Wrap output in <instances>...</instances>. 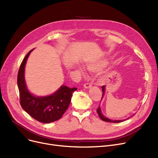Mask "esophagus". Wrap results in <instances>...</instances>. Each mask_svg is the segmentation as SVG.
<instances>
[{
	"instance_id": "obj_1",
	"label": "esophagus",
	"mask_w": 158,
	"mask_h": 158,
	"mask_svg": "<svg viewBox=\"0 0 158 158\" xmlns=\"http://www.w3.org/2000/svg\"><path fill=\"white\" fill-rule=\"evenodd\" d=\"M84 87L85 88H86V89H88V88L91 87H92V85H91V84H90V83H88V82H86V83L84 84Z\"/></svg>"
}]
</instances>
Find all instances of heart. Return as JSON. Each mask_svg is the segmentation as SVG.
Here are the masks:
<instances>
[{
    "label": "heart",
    "mask_w": 158,
    "mask_h": 158,
    "mask_svg": "<svg viewBox=\"0 0 158 158\" xmlns=\"http://www.w3.org/2000/svg\"><path fill=\"white\" fill-rule=\"evenodd\" d=\"M87 69L91 71H96L98 70V69L100 68V65H96V64H89L87 66ZM81 71H83V69H80Z\"/></svg>",
    "instance_id": "b5f03b06"
}]
</instances>
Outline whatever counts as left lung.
Masks as SVG:
<instances>
[{"mask_svg": "<svg viewBox=\"0 0 158 158\" xmlns=\"http://www.w3.org/2000/svg\"><path fill=\"white\" fill-rule=\"evenodd\" d=\"M106 87H105V85H103L102 87V92H103V95H102V97H103V95H104V93H105V90H106V88H105ZM98 114V116L100 118V119L102 120H103V121L104 122H110V123H119V122H123L124 120H112V119H109L108 118H106L105 117L101 112V109L100 107H98V108L96 110Z\"/></svg>", "mask_w": 158, "mask_h": 158, "instance_id": "left-lung-1", "label": "left lung"}]
</instances>
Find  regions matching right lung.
Returning <instances> with one entry per match:
<instances>
[{
  "mask_svg": "<svg viewBox=\"0 0 158 158\" xmlns=\"http://www.w3.org/2000/svg\"><path fill=\"white\" fill-rule=\"evenodd\" d=\"M30 51L22 62L17 76V84L22 107L32 118L42 123H49L60 119L68 109L72 95L77 88L62 85L52 95L38 97L30 93L24 80V69Z\"/></svg>",
  "mask_w": 158,
  "mask_h": 158,
  "instance_id": "add662e5",
  "label": "right lung"
}]
</instances>
